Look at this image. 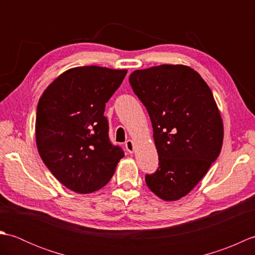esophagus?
<instances>
[{"label":"esophagus","mask_w":255,"mask_h":255,"mask_svg":"<svg viewBox=\"0 0 255 255\" xmlns=\"http://www.w3.org/2000/svg\"><path fill=\"white\" fill-rule=\"evenodd\" d=\"M125 147H126V149H127L129 153H132L134 151V143H133L132 140H130V139L127 140V141L125 142Z\"/></svg>","instance_id":"1"}]
</instances>
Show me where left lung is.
Wrapping results in <instances>:
<instances>
[{
  "mask_svg": "<svg viewBox=\"0 0 255 255\" xmlns=\"http://www.w3.org/2000/svg\"><path fill=\"white\" fill-rule=\"evenodd\" d=\"M129 83L148 111L159 167L145 175L156 196L177 200L197 185L223 147L224 125L209 86L194 69L136 70Z\"/></svg>",
  "mask_w": 255,
  "mask_h": 255,
  "instance_id": "1",
  "label": "left lung"
}]
</instances>
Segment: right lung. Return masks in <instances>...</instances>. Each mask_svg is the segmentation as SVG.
<instances>
[{"label":"right lung","mask_w":255,"mask_h":255,"mask_svg":"<svg viewBox=\"0 0 255 255\" xmlns=\"http://www.w3.org/2000/svg\"><path fill=\"white\" fill-rule=\"evenodd\" d=\"M127 70L89 66L70 69L40 97L36 143L57 180L80 194L110 182L124 151L108 137L105 104L121 86Z\"/></svg>","instance_id":"right-lung-1"}]
</instances>
